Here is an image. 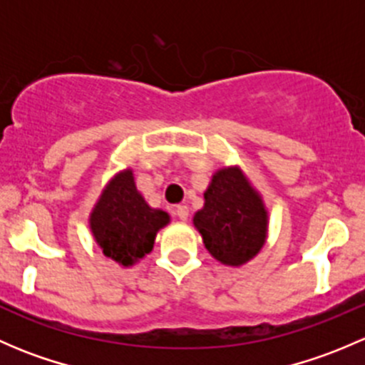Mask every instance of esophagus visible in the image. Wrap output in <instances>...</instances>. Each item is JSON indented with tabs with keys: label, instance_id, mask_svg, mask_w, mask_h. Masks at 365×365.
I'll use <instances>...</instances> for the list:
<instances>
[{
	"label": "esophagus",
	"instance_id": "obj_1",
	"mask_svg": "<svg viewBox=\"0 0 365 365\" xmlns=\"http://www.w3.org/2000/svg\"><path fill=\"white\" fill-rule=\"evenodd\" d=\"M175 213H176V217H178L180 220H187V219H189V208H187L185 205H178V206H176Z\"/></svg>",
	"mask_w": 365,
	"mask_h": 365
}]
</instances>
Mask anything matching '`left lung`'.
I'll list each match as a JSON object with an SVG mask.
<instances>
[{
  "label": "left lung",
  "instance_id": "1",
  "mask_svg": "<svg viewBox=\"0 0 365 365\" xmlns=\"http://www.w3.org/2000/svg\"><path fill=\"white\" fill-rule=\"evenodd\" d=\"M194 226L217 261L240 267L252 259L267 238L268 215L259 194L238 168L219 169L205 192Z\"/></svg>",
  "mask_w": 365,
  "mask_h": 365
}]
</instances>
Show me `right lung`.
Wrapping results in <instances>:
<instances>
[{
  "label": "right lung",
  "instance_id": "1",
  "mask_svg": "<svg viewBox=\"0 0 365 365\" xmlns=\"http://www.w3.org/2000/svg\"><path fill=\"white\" fill-rule=\"evenodd\" d=\"M168 222V213L150 208L138 192L130 169L108 183L90 217V227L102 252L123 267H130L152 251L157 231Z\"/></svg>",
  "mask_w": 365,
  "mask_h": 365
}]
</instances>
